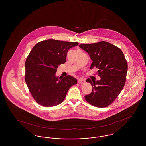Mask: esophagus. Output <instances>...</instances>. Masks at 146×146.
I'll return each mask as SVG.
<instances>
[{
    "instance_id": "obj_1",
    "label": "esophagus",
    "mask_w": 146,
    "mask_h": 146,
    "mask_svg": "<svg viewBox=\"0 0 146 146\" xmlns=\"http://www.w3.org/2000/svg\"><path fill=\"white\" fill-rule=\"evenodd\" d=\"M78 83L79 84H83L85 83V80L82 79H79L78 81Z\"/></svg>"
}]
</instances>
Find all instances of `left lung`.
Segmentation results:
<instances>
[{
    "label": "left lung",
    "mask_w": 146,
    "mask_h": 146,
    "mask_svg": "<svg viewBox=\"0 0 146 146\" xmlns=\"http://www.w3.org/2000/svg\"><path fill=\"white\" fill-rule=\"evenodd\" d=\"M79 47L86 51L92 63L90 68H98L100 80L88 79L86 82L92 86L91 93L85 96L90 104L97 107L111 104L123 89L126 82L127 63L123 51L108 42L80 44Z\"/></svg>",
    "instance_id": "1"
}]
</instances>
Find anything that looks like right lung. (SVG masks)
<instances>
[{
	"mask_svg": "<svg viewBox=\"0 0 146 146\" xmlns=\"http://www.w3.org/2000/svg\"><path fill=\"white\" fill-rule=\"evenodd\" d=\"M77 42L48 39L37 43L25 62V81L33 98L40 105L52 107L62 103L77 80L70 75L62 78L55 73L58 65L66 62L69 49Z\"/></svg>",
	"mask_w": 146,
	"mask_h": 146,
	"instance_id": "add662e5",
	"label": "right lung"
}]
</instances>
